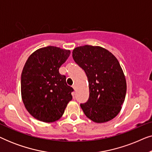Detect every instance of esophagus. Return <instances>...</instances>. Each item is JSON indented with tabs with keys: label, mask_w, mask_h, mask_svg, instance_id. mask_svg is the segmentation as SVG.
Here are the masks:
<instances>
[{
	"label": "esophagus",
	"mask_w": 152,
	"mask_h": 152,
	"mask_svg": "<svg viewBox=\"0 0 152 152\" xmlns=\"http://www.w3.org/2000/svg\"><path fill=\"white\" fill-rule=\"evenodd\" d=\"M72 88H73V89L75 91H76V86H75V85H73V86H72Z\"/></svg>",
	"instance_id": "obj_1"
}]
</instances>
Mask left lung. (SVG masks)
Segmentation results:
<instances>
[{
  "instance_id": "8db88e82",
  "label": "left lung",
  "mask_w": 152,
  "mask_h": 152,
  "mask_svg": "<svg viewBox=\"0 0 152 152\" xmlns=\"http://www.w3.org/2000/svg\"><path fill=\"white\" fill-rule=\"evenodd\" d=\"M72 58L88 78L89 98L80 104L85 115L97 123L113 119L122 109L126 92L119 61L107 49L88 45L75 48Z\"/></svg>"
}]
</instances>
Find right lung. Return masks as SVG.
<instances>
[{
    "instance_id": "1",
    "label": "right lung",
    "mask_w": 152,
    "mask_h": 152,
    "mask_svg": "<svg viewBox=\"0 0 152 152\" xmlns=\"http://www.w3.org/2000/svg\"><path fill=\"white\" fill-rule=\"evenodd\" d=\"M69 50L41 48L28 57L20 81L21 97L30 115L44 122L57 121L72 100V87L59 69L69 57Z\"/></svg>"
}]
</instances>
